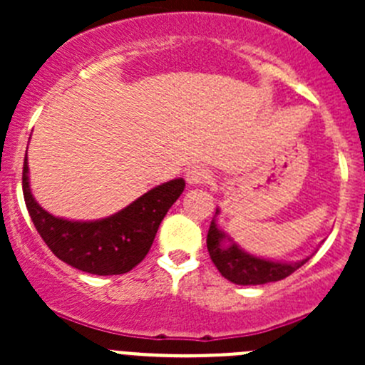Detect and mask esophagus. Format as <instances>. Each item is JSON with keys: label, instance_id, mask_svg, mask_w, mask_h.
<instances>
[{"label": "esophagus", "instance_id": "obj_1", "mask_svg": "<svg viewBox=\"0 0 365 365\" xmlns=\"http://www.w3.org/2000/svg\"><path fill=\"white\" fill-rule=\"evenodd\" d=\"M210 178H212V175H210V169L205 168V165H201V164L192 165V168L187 169V173H185V180L190 183V185H200V183H206Z\"/></svg>", "mask_w": 365, "mask_h": 365}]
</instances>
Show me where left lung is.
I'll use <instances>...</instances> for the list:
<instances>
[{"label": "left lung", "instance_id": "8db88e82", "mask_svg": "<svg viewBox=\"0 0 365 365\" xmlns=\"http://www.w3.org/2000/svg\"><path fill=\"white\" fill-rule=\"evenodd\" d=\"M220 210L217 208L215 217L219 215ZM215 217L210 224L208 237H206V247H208L210 257L217 270L227 281L240 286H256L267 284V282H275L286 279L293 272L298 270L304 263H307L309 257L297 261V263H284V261L264 259L235 244L226 233L219 227Z\"/></svg>", "mask_w": 365, "mask_h": 365}]
</instances>
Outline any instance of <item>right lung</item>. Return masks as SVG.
<instances>
[{
    "label": "right lung",
    "mask_w": 365,
    "mask_h": 365,
    "mask_svg": "<svg viewBox=\"0 0 365 365\" xmlns=\"http://www.w3.org/2000/svg\"><path fill=\"white\" fill-rule=\"evenodd\" d=\"M28 171L24 157V201L42 240L61 261L93 275L127 274L141 263L162 219L185 189L183 178L169 180L106 219L68 220L51 215L36 203Z\"/></svg>",
    "instance_id": "right-lung-1"
}]
</instances>
